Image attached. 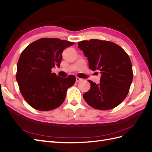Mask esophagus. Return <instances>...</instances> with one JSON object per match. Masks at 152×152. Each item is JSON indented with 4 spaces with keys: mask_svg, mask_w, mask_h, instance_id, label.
I'll use <instances>...</instances> for the list:
<instances>
[{
    "mask_svg": "<svg viewBox=\"0 0 152 152\" xmlns=\"http://www.w3.org/2000/svg\"><path fill=\"white\" fill-rule=\"evenodd\" d=\"M82 79H80V78L78 77H76V82H80V81H82Z\"/></svg>",
    "mask_w": 152,
    "mask_h": 152,
    "instance_id": "34e87169",
    "label": "esophagus"
}]
</instances>
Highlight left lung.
Returning <instances> with one entry per match:
<instances>
[{"mask_svg": "<svg viewBox=\"0 0 152 152\" xmlns=\"http://www.w3.org/2000/svg\"><path fill=\"white\" fill-rule=\"evenodd\" d=\"M93 71L101 72L100 83L87 80L90 90L83 98L91 107L100 110L115 108L126 98L133 79L131 59L121 46L112 42L91 39L78 42Z\"/></svg>", "mask_w": 152, "mask_h": 152, "instance_id": "obj_1", "label": "left lung"}]
</instances>
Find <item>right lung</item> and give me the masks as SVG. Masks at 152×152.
Instances as JSON below:
<instances>
[{"mask_svg": "<svg viewBox=\"0 0 152 152\" xmlns=\"http://www.w3.org/2000/svg\"><path fill=\"white\" fill-rule=\"evenodd\" d=\"M74 42L57 38L34 41L21 53L17 64L16 79L20 93L30 106L40 111L59 107L69 87L75 84L73 75L57 76L52 68L59 67L62 53Z\"/></svg>", "mask_w": 152, "mask_h": 152, "instance_id": "add662e5", "label": "right lung"}]
</instances>
